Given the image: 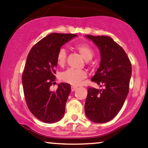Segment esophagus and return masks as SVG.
<instances>
[{"label": "esophagus", "mask_w": 148, "mask_h": 148, "mask_svg": "<svg viewBox=\"0 0 148 148\" xmlns=\"http://www.w3.org/2000/svg\"><path fill=\"white\" fill-rule=\"evenodd\" d=\"M76 89H77V87H76V86H74V85L71 86V91H72V92H74Z\"/></svg>", "instance_id": "1"}]
</instances>
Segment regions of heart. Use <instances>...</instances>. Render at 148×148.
Listing matches in <instances>:
<instances>
[{
	"instance_id": "obj_1",
	"label": "heart",
	"mask_w": 148,
	"mask_h": 148,
	"mask_svg": "<svg viewBox=\"0 0 148 148\" xmlns=\"http://www.w3.org/2000/svg\"><path fill=\"white\" fill-rule=\"evenodd\" d=\"M75 48L79 52L85 60H91L94 55L93 48L86 42H79L75 45ZM67 59V51L64 47L59 48L56 54V61L59 66H63L66 64ZM87 76V73L84 71H77L69 69L61 74L60 78L62 81L71 84L77 85L81 81Z\"/></svg>"
}]
</instances>
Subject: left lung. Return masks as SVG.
Returning a JSON list of instances; mask_svg holds the SVG:
<instances>
[{
	"label": "left lung",
	"instance_id": "1",
	"mask_svg": "<svg viewBox=\"0 0 148 148\" xmlns=\"http://www.w3.org/2000/svg\"><path fill=\"white\" fill-rule=\"evenodd\" d=\"M87 37L100 49V67L92 82L103 89L89 87L84 110L87 117L96 123H105L118 114L129 90L132 64L123 48L108 36Z\"/></svg>",
	"mask_w": 148,
	"mask_h": 148
}]
</instances>
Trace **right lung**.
<instances>
[{
	"label": "right lung",
	"mask_w": 148,
	"mask_h": 148,
	"mask_svg": "<svg viewBox=\"0 0 148 148\" xmlns=\"http://www.w3.org/2000/svg\"><path fill=\"white\" fill-rule=\"evenodd\" d=\"M77 35L53 33L31 48L22 74L25 100L36 118L52 124L62 118L71 89L61 82L55 91L50 87L56 79V54L59 48Z\"/></svg>",
	"instance_id": "1"
}]
</instances>
